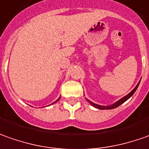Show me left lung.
<instances>
[{
  "instance_id": "8db88e82",
  "label": "left lung",
  "mask_w": 149,
  "mask_h": 149,
  "mask_svg": "<svg viewBox=\"0 0 149 149\" xmlns=\"http://www.w3.org/2000/svg\"><path fill=\"white\" fill-rule=\"evenodd\" d=\"M139 82H140V81H139V83L137 84V86H135V87L133 89V91L131 92H130L127 95H125V97H123V98H121V100H119L117 102H116V103H114L113 104H112V105H109V106H101V105H98V104H94V103H92L91 101H90L89 100H87L86 99V100H87L88 102L90 103V104H91L93 107H95V108H96V109H102V110H104V109H115V108H117V107H118V106H120L121 104H122L124 102H125L126 100H128V99H130L131 96L134 95V93L135 92V91L137 90V88H138L139 85Z\"/></svg>"
}]
</instances>
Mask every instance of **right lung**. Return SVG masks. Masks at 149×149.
I'll use <instances>...</instances> for the list:
<instances>
[{"label": "right lung", "mask_w": 149, "mask_h": 149, "mask_svg": "<svg viewBox=\"0 0 149 149\" xmlns=\"http://www.w3.org/2000/svg\"><path fill=\"white\" fill-rule=\"evenodd\" d=\"M58 100H59V99H58V100H56V101H54V102L53 104H54V103H56V102H58Z\"/></svg>", "instance_id": "right-lung-1"}]
</instances>
